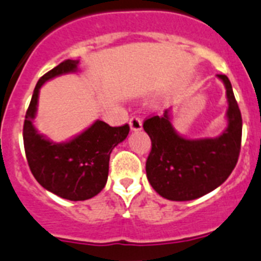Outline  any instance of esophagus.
Masks as SVG:
<instances>
[{
    "label": "esophagus",
    "mask_w": 261,
    "mask_h": 261,
    "mask_svg": "<svg viewBox=\"0 0 261 261\" xmlns=\"http://www.w3.org/2000/svg\"><path fill=\"white\" fill-rule=\"evenodd\" d=\"M143 127V123H142V119L139 118L138 116H133L130 118V128L133 131H139L142 130Z\"/></svg>",
    "instance_id": "34e87169"
}]
</instances>
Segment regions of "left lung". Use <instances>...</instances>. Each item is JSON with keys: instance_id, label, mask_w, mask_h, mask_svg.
I'll list each match as a JSON object with an SVG mask.
<instances>
[{"instance_id": "left-lung-1", "label": "left lung", "mask_w": 261, "mask_h": 261, "mask_svg": "<svg viewBox=\"0 0 261 261\" xmlns=\"http://www.w3.org/2000/svg\"><path fill=\"white\" fill-rule=\"evenodd\" d=\"M224 82L228 97V127L215 139H186L170 122L169 111L153 116L143 123L149 135L152 149L145 171L150 186L164 198L191 201L221 186L237 165L242 140V116L225 74H218Z\"/></svg>"}]
</instances>
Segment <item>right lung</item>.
I'll return each instance as SVG.
<instances>
[{"label": "right lung", "instance_id": "add662e5", "mask_svg": "<svg viewBox=\"0 0 261 261\" xmlns=\"http://www.w3.org/2000/svg\"><path fill=\"white\" fill-rule=\"evenodd\" d=\"M79 60H64L38 80L25 113L23 140L29 169L38 182L51 193L69 201L92 198L106 187L109 157L113 148L128 135L126 123L112 127L96 121L70 142L53 143L33 126L41 86L48 80L75 72Z\"/></svg>", "mask_w": 261, "mask_h": 261}]
</instances>
